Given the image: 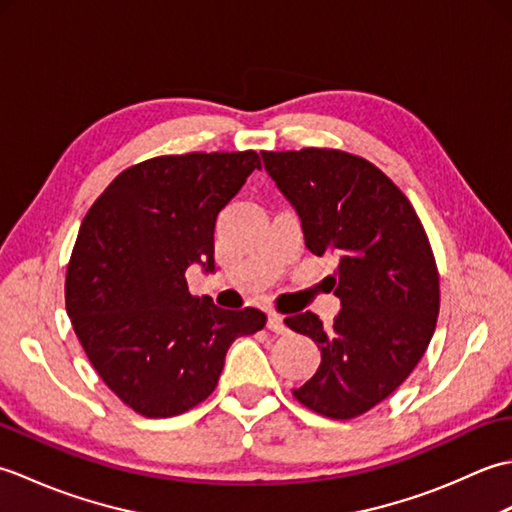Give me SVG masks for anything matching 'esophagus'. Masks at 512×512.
I'll return each instance as SVG.
<instances>
[{"label":"esophagus","instance_id":"esophagus-1","mask_svg":"<svg viewBox=\"0 0 512 512\" xmlns=\"http://www.w3.org/2000/svg\"><path fill=\"white\" fill-rule=\"evenodd\" d=\"M268 330L275 334H288V325L284 323V319H281L277 312H270L268 314Z\"/></svg>","mask_w":512,"mask_h":512}]
</instances>
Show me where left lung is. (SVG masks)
Masks as SVG:
<instances>
[{
  "mask_svg": "<svg viewBox=\"0 0 512 512\" xmlns=\"http://www.w3.org/2000/svg\"><path fill=\"white\" fill-rule=\"evenodd\" d=\"M268 176L295 206L314 255H336L341 312L286 317L321 350V365L292 389L303 407L350 420L405 383L436 330L440 277L407 195L372 162L341 149L262 151Z\"/></svg>",
  "mask_w": 512,
  "mask_h": 512,
  "instance_id": "obj_1",
  "label": "left lung"
}]
</instances>
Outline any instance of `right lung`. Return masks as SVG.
Segmentation results:
<instances>
[{
    "label": "right lung",
    "mask_w": 512,
    "mask_h": 512,
    "mask_svg": "<svg viewBox=\"0 0 512 512\" xmlns=\"http://www.w3.org/2000/svg\"><path fill=\"white\" fill-rule=\"evenodd\" d=\"M262 160L253 149L158 156L125 169L83 217L65 275V308L96 374L147 418L213 394L237 336L266 325L257 308L193 297L187 268L211 273L215 220Z\"/></svg>",
    "instance_id": "1"
}]
</instances>
